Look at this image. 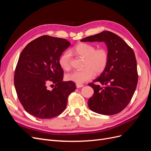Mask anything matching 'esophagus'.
Listing matches in <instances>:
<instances>
[{"label": "esophagus", "instance_id": "1", "mask_svg": "<svg viewBox=\"0 0 151 151\" xmlns=\"http://www.w3.org/2000/svg\"><path fill=\"white\" fill-rule=\"evenodd\" d=\"M83 84H76V87L77 88H82V87H83Z\"/></svg>", "mask_w": 151, "mask_h": 151}]
</instances>
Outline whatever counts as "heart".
<instances>
[{
	"instance_id": "b5f03b06",
	"label": "heart",
	"mask_w": 151,
	"mask_h": 151,
	"mask_svg": "<svg viewBox=\"0 0 151 151\" xmlns=\"http://www.w3.org/2000/svg\"><path fill=\"white\" fill-rule=\"evenodd\" d=\"M76 55L84 58V69L68 73L65 76L67 80L76 84H82L89 81L94 76L95 72L100 74L106 68L109 54L104 48L96 49L94 45L87 43H79L72 48ZM71 53L69 51L63 52L59 58V65L63 70H68L70 68Z\"/></svg>"
}]
</instances>
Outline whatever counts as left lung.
Instances as JSON below:
<instances>
[{
	"instance_id": "1",
	"label": "left lung",
	"mask_w": 151,
	"mask_h": 151,
	"mask_svg": "<svg viewBox=\"0 0 151 151\" xmlns=\"http://www.w3.org/2000/svg\"><path fill=\"white\" fill-rule=\"evenodd\" d=\"M81 42H103L109 60L105 70L88 84L94 94L88 100L91 110L101 115L121 112L132 99L138 81L137 60L134 50L117 35L108 31L88 36ZM98 83V84H96Z\"/></svg>"
}]
</instances>
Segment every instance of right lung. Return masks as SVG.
I'll return each mask as SVG.
<instances>
[{
  "instance_id": "right-lung-1",
  "label": "right lung",
  "mask_w": 151,
  "mask_h": 151,
  "mask_svg": "<svg viewBox=\"0 0 151 151\" xmlns=\"http://www.w3.org/2000/svg\"><path fill=\"white\" fill-rule=\"evenodd\" d=\"M70 45L63 38L43 35L22 50L15 70L17 97L26 112L38 118H52L65 110L68 95L76 89L72 81L63 82L59 65L62 52ZM55 84L52 90L47 88Z\"/></svg>"
}]
</instances>
